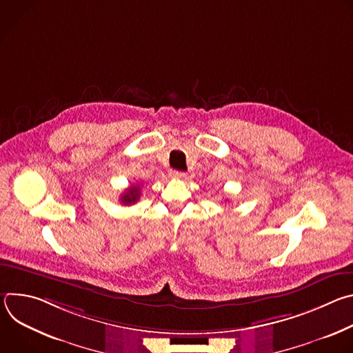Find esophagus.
Here are the masks:
<instances>
[{
  "instance_id": "1",
  "label": "esophagus",
  "mask_w": 353,
  "mask_h": 353,
  "mask_svg": "<svg viewBox=\"0 0 353 353\" xmlns=\"http://www.w3.org/2000/svg\"><path fill=\"white\" fill-rule=\"evenodd\" d=\"M170 177L177 179V180H183V179L187 177V173L180 172V170H170Z\"/></svg>"
}]
</instances>
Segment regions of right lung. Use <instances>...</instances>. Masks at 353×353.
Listing matches in <instances>:
<instances>
[{
    "mask_svg": "<svg viewBox=\"0 0 353 353\" xmlns=\"http://www.w3.org/2000/svg\"><path fill=\"white\" fill-rule=\"evenodd\" d=\"M141 195V188L139 185H131L123 195H121V203L124 205H131V204H135L138 198Z\"/></svg>",
    "mask_w": 353,
    "mask_h": 353,
    "instance_id": "obj_1",
    "label": "right lung"
}]
</instances>
